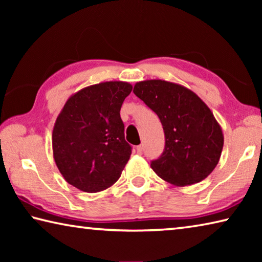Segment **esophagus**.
I'll list each match as a JSON object with an SVG mask.
<instances>
[{
	"label": "esophagus",
	"instance_id": "34e87169",
	"mask_svg": "<svg viewBox=\"0 0 262 262\" xmlns=\"http://www.w3.org/2000/svg\"><path fill=\"white\" fill-rule=\"evenodd\" d=\"M136 151H137V154H142L143 152V147H142V145H139V147H136Z\"/></svg>",
	"mask_w": 262,
	"mask_h": 262
}]
</instances>
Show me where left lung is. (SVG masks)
I'll use <instances>...</instances> for the list:
<instances>
[{"instance_id": "1", "label": "left lung", "mask_w": 262, "mask_h": 262, "mask_svg": "<svg viewBox=\"0 0 262 262\" xmlns=\"http://www.w3.org/2000/svg\"><path fill=\"white\" fill-rule=\"evenodd\" d=\"M133 92L163 125L165 148L150 165L157 176L179 187L206 179L220 162L224 136L205 101L189 89L163 79L137 82Z\"/></svg>"}]
</instances>
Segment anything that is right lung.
<instances>
[{
	"label": "right lung",
	"instance_id": "right-lung-1",
	"mask_svg": "<svg viewBox=\"0 0 262 262\" xmlns=\"http://www.w3.org/2000/svg\"><path fill=\"white\" fill-rule=\"evenodd\" d=\"M132 84L110 81L72 95L57 115L53 157L68 184L88 193L108 188L120 178L132 155L120 118Z\"/></svg>",
	"mask_w": 262,
	"mask_h": 262
}]
</instances>
